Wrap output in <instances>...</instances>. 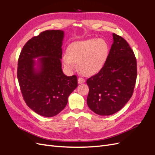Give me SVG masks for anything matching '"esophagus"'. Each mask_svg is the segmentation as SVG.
<instances>
[{
	"label": "esophagus",
	"mask_w": 155,
	"mask_h": 155,
	"mask_svg": "<svg viewBox=\"0 0 155 155\" xmlns=\"http://www.w3.org/2000/svg\"><path fill=\"white\" fill-rule=\"evenodd\" d=\"M85 79H83L82 78H78V83L79 84H82V83H85Z\"/></svg>",
	"instance_id": "esophagus-1"
}]
</instances>
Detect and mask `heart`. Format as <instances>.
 <instances>
[{"label": "heart", "mask_w": 155, "mask_h": 155, "mask_svg": "<svg viewBox=\"0 0 155 155\" xmlns=\"http://www.w3.org/2000/svg\"><path fill=\"white\" fill-rule=\"evenodd\" d=\"M109 54V46L102 39L74 42L69 46L68 54L63 56L64 66L70 71L78 68L85 75H93L104 67Z\"/></svg>", "instance_id": "1"}]
</instances>
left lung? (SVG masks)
Returning <instances> with one entry per match:
<instances>
[{
    "label": "left lung",
    "instance_id": "obj_1",
    "mask_svg": "<svg viewBox=\"0 0 155 155\" xmlns=\"http://www.w3.org/2000/svg\"><path fill=\"white\" fill-rule=\"evenodd\" d=\"M112 43L104 67L88 78L87 105L96 114H113L132 96L137 77V64L133 50L123 37L112 34Z\"/></svg>",
    "mask_w": 155,
    "mask_h": 155
}]
</instances>
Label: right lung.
Returning <instances> with one entry per match:
<instances>
[{
    "mask_svg": "<svg viewBox=\"0 0 155 155\" xmlns=\"http://www.w3.org/2000/svg\"><path fill=\"white\" fill-rule=\"evenodd\" d=\"M62 30H46L23 46L18 60L17 78L26 105L45 117L58 114L78 87L76 75L62 71ZM41 57L37 62L33 59ZM37 65L38 67L35 68Z\"/></svg>",
    "mask_w": 155,
    "mask_h": 155,
    "instance_id": "1",
    "label": "right lung"
}]
</instances>
